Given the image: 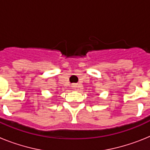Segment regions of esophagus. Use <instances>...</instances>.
<instances>
[{"mask_svg":"<svg viewBox=\"0 0 150 150\" xmlns=\"http://www.w3.org/2000/svg\"><path fill=\"white\" fill-rule=\"evenodd\" d=\"M76 86H76V84H74V85H73V88H74V89H76Z\"/></svg>","mask_w":150,"mask_h":150,"instance_id":"34e87169","label":"esophagus"}]
</instances>
